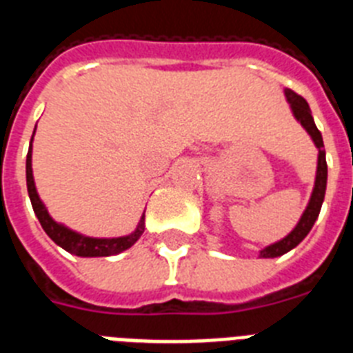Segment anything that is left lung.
<instances>
[{"label": "left lung", "instance_id": "obj_1", "mask_svg": "<svg viewBox=\"0 0 353 353\" xmlns=\"http://www.w3.org/2000/svg\"><path fill=\"white\" fill-rule=\"evenodd\" d=\"M284 97L288 100L293 118L306 129L310 138L314 140L315 148L319 151V154H317V173H315L314 190H312V196H310L308 200V205H306V210L303 211V215H301L299 222L295 224V228H293L284 239L273 242L270 246L262 248L261 252H259V256H262V259H273V256L284 255V253H288L290 250H293V248L299 246V244L304 241V236L308 235L310 230L314 228L315 221H317V216H319L321 213V205H323L324 193H326V180H328V165H326L323 134H321L317 125H315L308 101L304 100L303 97H299L297 92H293L292 89H284Z\"/></svg>", "mask_w": 353, "mask_h": 353}]
</instances>
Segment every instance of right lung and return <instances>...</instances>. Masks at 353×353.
I'll return each instance as SVG.
<instances>
[{"mask_svg": "<svg viewBox=\"0 0 353 353\" xmlns=\"http://www.w3.org/2000/svg\"><path fill=\"white\" fill-rule=\"evenodd\" d=\"M36 132V129H34ZM32 138H30L29 145V154H27V190H29V199L30 204H32V210L38 216L39 224L45 230V233L52 239V241L58 244L60 248H63L65 252L72 253L76 256H111L118 255V253L125 252L134 244V242L142 236L143 230H145V215L140 216L137 228L129 233V235L123 236H109V239H103V236H87L83 233H78V231L70 230L61 222H56L52 216L49 215V210L45 208L43 200L39 199L38 190H36V184H34V174H32Z\"/></svg>", "mask_w": 353, "mask_h": 353, "instance_id": "obj_1", "label": "right lung"}]
</instances>
